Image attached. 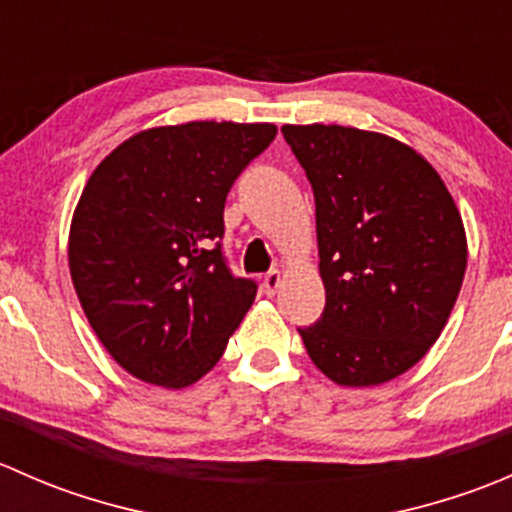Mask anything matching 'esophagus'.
<instances>
[{
  "instance_id": "1",
  "label": "esophagus",
  "mask_w": 512,
  "mask_h": 512,
  "mask_svg": "<svg viewBox=\"0 0 512 512\" xmlns=\"http://www.w3.org/2000/svg\"><path fill=\"white\" fill-rule=\"evenodd\" d=\"M280 285H282V275L277 270L267 272V275L262 277V289H265V294H270V297L280 289Z\"/></svg>"
}]
</instances>
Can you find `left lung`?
Masks as SVG:
<instances>
[{
  "label": "left lung",
  "instance_id": "1",
  "mask_svg": "<svg viewBox=\"0 0 512 512\" xmlns=\"http://www.w3.org/2000/svg\"><path fill=\"white\" fill-rule=\"evenodd\" d=\"M317 205L327 304L299 329L339 386H376L436 344L466 275L461 213L441 175L396 138L347 126H282Z\"/></svg>",
  "mask_w": 512,
  "mask_h": 512
}]
</instances>
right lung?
<instances>
[{
  "mask_svg": "<svg viewBox=\"0 0 512 512\" xmlns=\"http://www.w3.org/2000/svg\"><path fill=\"white\" fill-rule=\"evenodd\" d=\"M275 136L272 123L148 128L91 173L71 220V280L96 337L136 379L195 384L255 302V282L225 262L223 210Z\"/></svg>",
  "mask_w": 512,
  "mask_h": 512,
  "instance_id": "right-lung-1",
  "label": "right lung"
}]
</instances>
